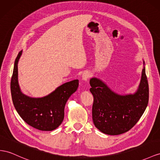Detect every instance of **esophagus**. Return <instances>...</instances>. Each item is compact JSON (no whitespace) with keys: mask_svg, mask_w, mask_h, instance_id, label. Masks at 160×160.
Returning a JSON list of instances; mask_svg holds the SVG:
<instances>
[{"mask_svg":"<svg viewBox=\"0 0 160 160\" xmlns=\"http://www.w3.org/2000/svg\"><path fill=\"white\" fill-rule=\"evenodd\" d=\"M90 76H91V73H90V72L88 71H86L82 73V80L87 82Z\"/></svg>","mask_w":160,"mask_h":160,"instance_id":"esophagus-1","label":"esophagus"}]
</instances>
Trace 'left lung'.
I'll return each instance as SVG.
<instances>
[{"label": "left lung", "instance_id": "left-lung-1", "mask_svg": "<svg viewBox=\"0 0 160 160\" xmlns=\"http://www.w3.org/2000/svg\"><path fill=\"white\" fill-rule=\"evenodd\" d=\"M94 102L92 113L96 128L109 135H118L130 130L145 111L149 101V84L145 61L138 88L133 94L120 95L96 77L90 80Z\"/></svg>", "mask_w": 160, "mask_h": 160}]
</instances>
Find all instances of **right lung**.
Here are the masks:
<instances>
[{"label":"right lung","mask_w":160,"mask_h":160,"mask_svg":"<svg viewBox=\"0 0 160 160\" xmlns=\"http://www.w3.org/2000/svg\"><path fill=\"white\" fill-rule=\"evenodd\" d=\"M21 51L16 57L11 81V92L14 107L28 124L42 131H52L59 127L64 118V108L68 99L78 89V80L68 82L48 95L34 98L26 95L18 82V62Z\"/></svg>","instance_id":"1"}]
</instances>
